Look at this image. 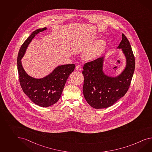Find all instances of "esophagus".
I'll return each instance as SVG.
<instances>
[{
  "mask_svg": "<svg viewBox=\"0 0 152 152\" xmlns=\"http://www.w3.org/2000/svg\"><path fill=\"white\" fill-rule=\"evenodd\" d=\"M75 69L77 70H78V71H80V70H82V67L81 66H80V65H78V66H77L76 67H75Z\"/></svg>",
  "mask_w": 152,
  "mask_h": 152,
  "instance_id": "obj_1",
  "label": "esophagus"
}]
</instances>
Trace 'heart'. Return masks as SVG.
I'll return each mask as SVG.
<instances>
[{
	"mask_svg": "<svg viewBox=\"0 0 152 152\" xmlns=\"http://www.w3.org/2000/svg\"><path fill=\"white\" fill-rule=\"evenodd\" d=\"M106 46V41L104 39H99L87 48L83 52V56L88 60L93 59L101 54Z\"/></svg>",
	"mask_w": 152,
	"mask_h": 152,
	"instance_id": "b5f03b06",
	"label": "heart"
}]
</instances>
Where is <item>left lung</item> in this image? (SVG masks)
Instances as JSON below:
<instances>
[{"mask_svg": "<svg viewBox=\"0 0 152 152\" xmlns=\"http://www.w3.org/2000/svg\"><path fill=\"white\" fill-rule=\"evenodd\" d=\"M117 49H121L126 58V66L116 77L104 72L105 57L86 63L83 66V91L86 101L94 109H104L113 105L127 93L135 68V59L127 38L124 34Z\"/></svg>", "mask_w": 152, "mask_h": 152, "instance_id": "obj_1", "label": "left lung"}]
</instances>
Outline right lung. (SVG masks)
Wrapping results in <instances>:
<instances>
[{"label":"right lung","mask_w":152,"mask_h":152,"mask_svg":"<svg viewBox=\"0 0 152 152\" xmlns=\"http://www.w3.org/2000/svg\"><path fill=\"white\" fill-rule=\"evenodd\" d=\"M46 30L47 27H44L32 32L21 46L17 59L20 84L24 93L35 104L45 107L53 105L58 101L66 80L75 66L74 64L58 66L48 75L39 79L34 78L27 74L21 60L35 36Z\"/></svg>","instance_id":"right-lung-1"}]
</instances>
